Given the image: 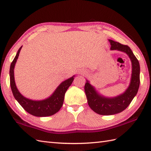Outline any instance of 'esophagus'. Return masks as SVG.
I'll list each match as a JSON object with an SVG mask.
<instances>
[{
    "instance_id": "obj_1",
    "label": "esophagus",
    "mask_w": 151,
    "mask_h": 151,
    "mask_svg": "<svg viewBox=\"0 0 151 151\" xmlns=\"http://www.w3.org/2000/svg\"><path fill=\"white\" fill-rule=\"evenodd\" d=\"M78 74L79 75H84L85 71H84V70H81V71L78 72Z\"/></svg>"
}]
</instances>
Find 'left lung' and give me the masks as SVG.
<instances>
[{"mask_svg": "<svg viewBox=\"0 0 151 151\" xmlns=\"http://www.w3.org/2000/svg\"><path fill=\"white\" fill-rule=\"evenodd\" d=\"M110 43V50H116L127 54L132 63V74L129 85L123 93L115 97H109L101 94L95 86L86 80L84 86L89 106L95 113L102 115H114L124 110L135 97L140 84V67L138 60L132 50L127 45H124L113 40H108Z\"/></svg>", "mask_w": 151, "mask_h": 151, "instance_id": "left-lung-1", "label": "left lung"}]
</instances>
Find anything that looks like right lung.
<instances>
[{
    "label": "right lung",
    "instance_id": "obj_1",
    "mask_svg": "<svg viewBox=\"0 0 151 151\" xmlns=\"http://www.w3.org/2000/svg\"><path fill=\"white\" fill-rule=\"evenodd\" d=\"M22 47V46L18 50L15 58L11 63L10 69H9L10 86L13 95L19 104L28 113L34 116L47 117L55 114L62 108L65 92L69 86L71 85L74 81L75 75L63 81L49 97L42 99V100H32V99L25 97L17 89L14 77V68Z\"/></svg>",
    "mask_w": 151,
    "mask_h": 151
}]
</instances>
